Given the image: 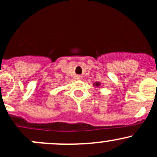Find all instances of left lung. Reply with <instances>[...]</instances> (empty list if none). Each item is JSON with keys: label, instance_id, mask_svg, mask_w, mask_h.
<instances>
[{"label": "left lung", "instance_id": "1", "mask_svg": "<svg viewBox=\"0 0 157 157\" xmlns=\"http://www.w3.org/2000/svg\"><path fill=\"white\" fill-rule=\"evenodd\" d=\"M94 85L98 87V86H100V85H101V83H100V82H95V83H94Z\"/></svg>", "mask_w": 157, "mask_h": 157}]
</instances>
